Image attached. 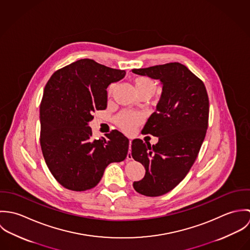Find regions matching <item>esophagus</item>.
I'll return each mask as SVG.
<instances>
[{
  "label": "esophagus",
  "mask_w": 250,
  "mask_h": 250,
  "mask_svg": "<svg viewBox=\"0 0 250 250\" xmlns=\"http://www.w3.org/2000/svg\"><path fill=\"white\" fill-rule=\"evenodd\" d=\"M131 144H132V142L130 141V143H129V151H128V154H127V160H132V154H131Z\"/></svg>",
  "instance_id": "esophagus-1"
}]
</instances>
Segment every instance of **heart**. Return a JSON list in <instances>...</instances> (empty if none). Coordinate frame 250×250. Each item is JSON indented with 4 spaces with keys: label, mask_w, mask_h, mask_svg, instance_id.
Wrapping results in <instances>:
<instances>
[{
    "label": "heart",
    "mask_w": 250,
    "mask_h": 250,
    "mask_svg": "<svg viewBox=\"0 0 250 250\" xmlns=\"http://www.w3.org/2000/svg\"><path fill=\"white\" fill-rule=\"evenodd\" d=\"M135 85H136V90H152L154 93L156 91V83L147 77L136 78ZM111 89H112V86H110L109 91ZM138 121H139L138 116L133 113L122 112L116 117V122L118 126L126 132L131 131L135 127V125L138 123Z\"/></svg>",
    "instance_id": "obj_1"
}]
</instances>
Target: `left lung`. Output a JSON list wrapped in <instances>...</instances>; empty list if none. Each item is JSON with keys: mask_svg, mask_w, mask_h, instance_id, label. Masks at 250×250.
Returning <instances> with one entry per match:
<instances>
[{"mask_svg": "<svg viewBox=\"0 0 250 250\" xmlns=\"http://www.w3.org/2000/svg\"><path fill=\"white\" fill-rule=\"evenodd\" d=\"M132 72L163 85L156 111L143 129L159 142L152 146L139 139L132 142V157L145 168L134 188L146 196H160L173 189L194 164L208 128L209 98L203 82L179 62Z\"/></svg>", "mask_w": 250, "mask_h": 250, "instance_id": "obj_1", "label": "left lung"}]
</instances>
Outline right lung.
<instances>
[{
    "mask_svg": "<svg viewBox=\"0 0 250 250\" xmlns=\"http://www.w3.org/2000/svg\"><path fill=\"white\" fill-rule=\"evenodd\" d=\"M125 70L83 59L55 72L40 104V145L46 165L64 188L83 191L94 188L110 163L125 160L129 140L117 130L107 139H91L88 123L95 110L107 108V86Z\"/></svg>",
    "mask_w": 250,
    "mask_h": 250,
    "instance_id": "right-lung-1",
    "label": "right lung"
}]
</instances>
